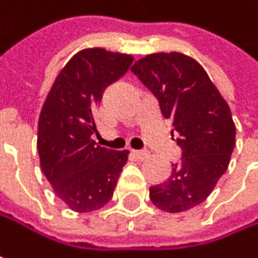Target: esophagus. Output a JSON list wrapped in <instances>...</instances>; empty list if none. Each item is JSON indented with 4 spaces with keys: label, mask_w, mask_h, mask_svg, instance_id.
<instances>
[{
    "label": "esophagus",
    "mask_w": 258,
    "mask_h": 258,
    "mask_svg": "<svg viewBox=\"0 0 258 258\" xmlns=\"http://www.w3.org/2000/svg\"><path fill=\"white\" fill-rule=\"evenodd\" d=\"M133 155L137 158V160H146L149 157V152L148 151H133Z\"/></svg>",
    "instance_id": "34e87169"
}]
</instances>
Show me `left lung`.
<instances>
[{
  "instance_id": "8db88e82",
  "label": "left lung",
  "mask_w": 258,
  "mask_h": 258,
  "mask_svg": "<svg viewBox=\"0 0 258 258\" xmlns=\"http://www.w3.org/2000/svg\"><path fill=\"white\" fill-rule=\"evenodd\" d=\"M131 72L158 100L182 151L170 176L149 188V199L166 212L188 211L209 197L229 167L236 143L230 107L205 69L179 52L146 55Z\"/></svg>"
}]
</instances>
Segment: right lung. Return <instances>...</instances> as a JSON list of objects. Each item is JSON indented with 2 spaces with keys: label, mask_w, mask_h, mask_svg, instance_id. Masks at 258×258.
I'll return each instance as SVG.
<instances>
[{
  "label": "right lung",
  "mask_w": 258,
  "mask_h": 258,
  "mask_svg": "<svg viewBox=\"0 0 258 258\" xmlns=\"http://www.w3.org/2000/svg\"><path fill=\"white\" fill-rule=\"evenodd\" d=\"M133 56L101 47L78 52L56 76L38 118L40 166L56 196L75 212L101 209L112 199L128 151L95 145L94 110Z\"/></svg>",
  "instance_id": "add662e5"
}]
</instances>
